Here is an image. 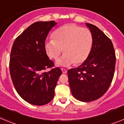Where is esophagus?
I'll return each instance as SVG.
<instances>
[{
  "label": "esophagus",
  "instance_id": "1",
  "mask_svg": "<svg viewBox=\"0 0 124 124\" xmlns=\"http://www.w3.org/2000/svg\"><path fill=\"white\" fill-rule=\"evenodd\" d=\"M61 70H62V72H63L64 74H66L67 72V69H65L62 68V69H61Z\"/></svg>",
  "mask_w": 124,
  "mask_h": 124
}]
</instances>
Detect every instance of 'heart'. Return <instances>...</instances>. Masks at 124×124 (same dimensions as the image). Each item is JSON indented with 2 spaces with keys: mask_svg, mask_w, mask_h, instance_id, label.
I'll use <instances>...</instances> for the list:
<instances>
[{
  "mask_svg": "<svg viewBox=\"0 0 124 124\" xmlns=\"http://www.w3.org/2000/svg\"><path fill=\"white\" fill-rule=\"evenodd\" d=\"M53 38L45 42V48L48 56L53 59L58 58L64 49L65 54L57 60V65L64 67L85 62L93 43L91 31L74 24L64 25L57 29Z\"/></svg>",
  "mask_w": 124,
  "mask_h": 124,
  "instance_id": "b5f03b06",
  "label": "heart"
}]
</instances>
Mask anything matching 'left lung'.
Here are the masks:
<instances>
[{"instance_id":"8db88e82","label":"left lung","mask_w":124,"mask_h":124,"mask_svg":"<svg viewBox=\"0 0 124 124\" xmlns=\"http://www.w3.org/2000/svg\"><path fill=\"white\" fill-rule=\"evenodd\" d=\"M86 24L93 37L91 52L85 62L67 73L74 97L89 102L101 97L108 89L114 76L116 56L110 38L94 25Z\"/></svg>"}]
</instances>
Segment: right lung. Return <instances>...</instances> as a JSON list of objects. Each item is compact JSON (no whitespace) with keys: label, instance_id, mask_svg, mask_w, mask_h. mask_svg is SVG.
<instances>
[{"label":"right lung","instance_id":"add662e5","mask_svg":"<svg viewBox=\"0 0 124 124\" xmlns=\"http://www.w3.org/2000/svg\"><path fill=\"white\" fill-rule=\"evenodd\" d=\"M57 23L32 24L16 38L11 52L9 70L16 90L21 97L35 105L50 102L62 70L55 67L45 48L48 32ZM50 68L49 71L44 70Z\"/></svg>","mask_w":124,"mask_h":124}]
</instances>
